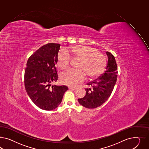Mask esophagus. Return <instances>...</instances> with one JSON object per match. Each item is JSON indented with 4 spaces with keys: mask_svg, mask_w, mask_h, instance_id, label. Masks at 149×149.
I'll return each mask as SVG.
<instances>
[{
    "mask_svg": "<svg viewBox=\"0 0 149 149\" xmlns=\"http://www.w3.org/2000/svg\"><path fill=\"white\" fill-rule=\"evenodd\" d=\"M68 88L69 89V90H72V89H73V90H75V89H77V87H69Z\"/></svg>",
    "mask_w": 149,
    "mask_h": 149,
    "instance_id": "1",
    "label": "esophagus"
}]
</instances>
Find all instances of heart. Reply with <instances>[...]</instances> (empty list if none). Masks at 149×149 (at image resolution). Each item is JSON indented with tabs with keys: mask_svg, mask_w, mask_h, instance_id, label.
Here are the masks:
<instances>
[{
	"mask_svg": "<svg viewBox=\"0 0 149 149\" xmlns=\"http://www.w3.org/2000/svg\"><path fill=\"white\" fill-rule=\"evenodd\" d=\"M81 58V70L70 69L63 72L61 80L64 85L74 86L85 80L87 74L89 77H98L104 72L106 65L105 55L97 50L88 45H78L71 48L61 50L57 56V64L62 69L70 65L72 57L69 54Z\"/></svg>",
	"mask_w": 149,
	"mask_h": 149,
	"instance_id": "b5f03b06",
	"label": "heart"
}]
</instances>
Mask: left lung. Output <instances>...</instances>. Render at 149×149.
<instances>
[{
	"label": "left lung",
	"mask_w": 149,
	"mask_h": 149,
	"mask_svg": "<svg viewBox=\"0 0 149 149\" xmlns=\"http://www.w3.org/2000/svg\"><path fill=\"white\" fill-rule=\"evenodd\" d=\"M109 58L105 72L95 80L87 85L90 88L85 89L86 95L78 99L80 105L86 108L95 109L102 105L107 100L112 92L117 79L118 68L114 56L107 52Z\"/></svg>",
	"instance_id": "left-lung-1"
}]
</instances>
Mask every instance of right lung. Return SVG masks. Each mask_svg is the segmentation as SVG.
Segmentation results:
<instances>
[{
  "instance_id": "obj_1",
  "label": "right lung",
  "mask_w": 149,
  "mask_h": 149,
  "mask_svg": "<svg viewBox=\"0 0 149 149\" xmlns=\"http://www.w3.org/2000/svg\"><path fill=\"white\" fill-rule=\"evenodd\" d=\"M60 44L43 45L29 58L24 73V85L29 97L40 109L51 111L60 104L65 86L52 85L58 78L56 64Z\"/></svg>"
}]
</instances>
